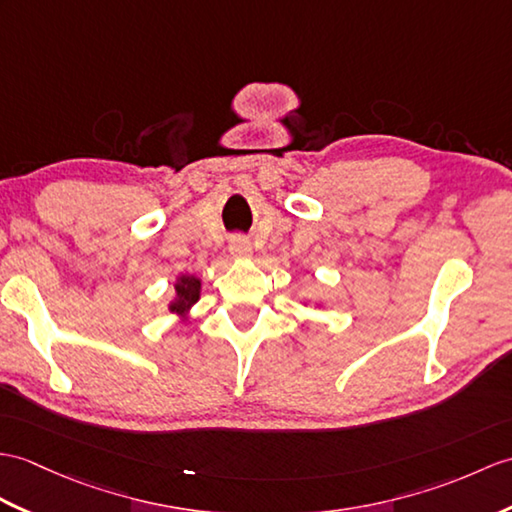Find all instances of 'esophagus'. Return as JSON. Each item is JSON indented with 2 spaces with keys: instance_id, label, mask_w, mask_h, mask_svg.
Returning <instances> with one entry per match:
<instances>
[{
  "instance_id": "34e87169",
  "label": "esophagus",
  "mask_w": 512,
  "mask_h": 512,
  "mask_svg": "<svg viewBox=\"0 0 512 512\" xmlns=\"http://www.w3.org/2000/svg\"><path fill=\"white\" fill-rule=\"evenodd\" d=\"M229 253L233 257H248V255L253 253V246H251V242L246 240V237L237 235V237H233V240L229 242Z\"/></svg>"
}]
</instances>
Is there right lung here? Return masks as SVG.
Returning <instances> with one entry per match:
<instances>
[{"instance_id": "obj_1", "label": "right lung", "mask_w": 512, "mask_h": 512, "mask_svg": "<svg viewBox=\"0 0 512 512\" xmlns=\"http://www.w3.org/2000/svg\"><path fill=\"white\" fill-rule=\"evenodd\" d=\"M176 296L170 303V312L185 318L187 312L192 310V305L200 299V279L194 275H181L174 283Z\"/></svg>"}]
</instances>
